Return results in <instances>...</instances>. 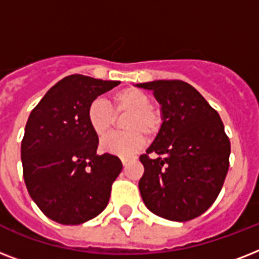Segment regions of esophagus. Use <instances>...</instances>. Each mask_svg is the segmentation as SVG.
Here are the masks:
<instances>
[{
	"label": "esophagus",
	"mask_w": 259,
	"mask_h": 259,
	"mask_svg": "<svg viewBox=\"0 0 259 259\" xmlns=\"http://www.w3.org/2000/svg\"><path fill=\"white\" fill-rule=\"evenodd\" d=\"M121 161H122V164H123V166H126V165H127V164H129L130 160H129V158L123 157V158H121Z\"/></svg>",
	"instance_id": "obj_1"
}]
</instances>
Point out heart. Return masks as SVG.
I'll return each mask as SVG.
<instances>
[{
  "instance_id": "1",
  "label": "heart",
  "mask_w": 259,
  "mask_h": 259,
  "mask_svg": "<svg viewBox=\"0 0 259 259\" xmlns=\"http://www.w3.org/2000/svg\"><path fill=\"white\" fill-rule=\"evenodd\" d=\"M149 94L136 87L122 89L110 97L109 105L103 99H95L87 109V121L98 137L109 133L115 115H123L125 133H114L105 137L101 148L107 153L127 157L141 149L145 136H154L161 126V115L152 107Z\"/></svg>"
}]
</instances>
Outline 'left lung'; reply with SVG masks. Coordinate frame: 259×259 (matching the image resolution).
Wrapping results in <instances>:
<instances>
[{"label":"left lung","instance_id":"1","mask_svg":"<svg viewBox=\"0 0 259 259\" xmlns=\"http://www.w3.org/2000/svg\"><path fill=\"white\" fill-rule=\"evenodd\" d=\"M161 105V127L141 154L145 168L138 183L145 205L168 221L187 222L212 205L229 170L230 140L217 110L183 80H153Z\"/></svg>","mask_w":259,"mask_h":259}]
</instances>
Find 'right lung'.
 <instances>
[{"mask_svg":"<svg viewBox=\"0 0 259 259\" xmlns=\"http://www.w3.org/2000/svg\"><path fill=\"white\" fill-rule=\"evenodd\" d=\"M118 84L70 75L48 90L28 118L21 142L26 189L42 213L60 225L84 223L109 203L122 162L113 154H97L99 140L87 109Z\"/></svg>","mask_w":259,"mask_h":259,"instance_id":"1","label":"right lung"}]
</instances>
